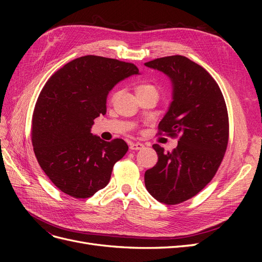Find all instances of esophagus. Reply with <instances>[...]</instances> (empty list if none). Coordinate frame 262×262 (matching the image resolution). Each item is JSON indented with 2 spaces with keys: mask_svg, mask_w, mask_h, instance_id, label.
I'll use <instances>...</instances> for the list:
<instances>
[{
  "mask_svg": "<svg viewBox=\"0 0 262 262\" xmlns=\"http://www.w3.org/2000/svg\"><path fill=\"white\" fill-rule=\"evenodd\" d=\"M142 148H144L143 143H131L130 144V149L138 150V149H142Z\"/></svg>",
  "mask_w": 262,
  "mask_h": 262,
  "instance_id": "34e87169",
  "label": "esophagus"
}]
</instances>
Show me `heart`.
Returning a JSON list of instances; mask_svg holds the SVG:
<instances>
[{
    "label": "heart",
    "mask_w": 262,
    "mask_h": 262,
    "mask_svg": "<svg viewBox=\"0 0 262 262\" xmlns=\"http://www.w3.org/2000/svg\"><path fill=\"white\" fill-rule=\"evenodd\" d=\"M136 92H137V94L147 93V92H156V89L153 85H150L148 83H142V84H139L137 86Z\"/></svg>",
    "instance_id": "1"
}]
</instances>
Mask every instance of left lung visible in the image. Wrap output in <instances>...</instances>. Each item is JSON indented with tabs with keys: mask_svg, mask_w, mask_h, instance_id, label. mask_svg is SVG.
<instances>
[{
	"mask_svg": "<svg viewBox=\"0 0 262 262\" xmlns=\"http://www.w3.org/2000/svg\"><path fill=\"white\" fill-rule=\"evenodd\" d=\"M171 83V102L158 129L179 137L172 152L154 144L158 162L144 175L150 195L166 204L184 202L207 186L223 160L228 116L219 85L202 67L182 55L144 63Z\"/></svg>",
	"mask_w": 262,
	"mask_h": 262,
	"instance_id": "8db88e82",
	"label": "left lung"
}]
</instances>
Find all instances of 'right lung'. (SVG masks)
<instances>
[{
  "label": "right lung",
  "instance_id": "obj_1",
  "mask_svg": "<svg viewBox=\"0 0 262 262\" xmlns=\"http://www.w3.org/2000/svg\"><path fill=\"white\" fill-rule=\"evenodd\" d=\"M139 69L116 59L85 55L58 70L43 86L33 115L31 142L37 161L62 192L85 199L105 188L128 145L91 133L106 114L109 92Z\"/></svg>",
  "mask_w": 262,
  "mask_h": 262
}]
</instances>
